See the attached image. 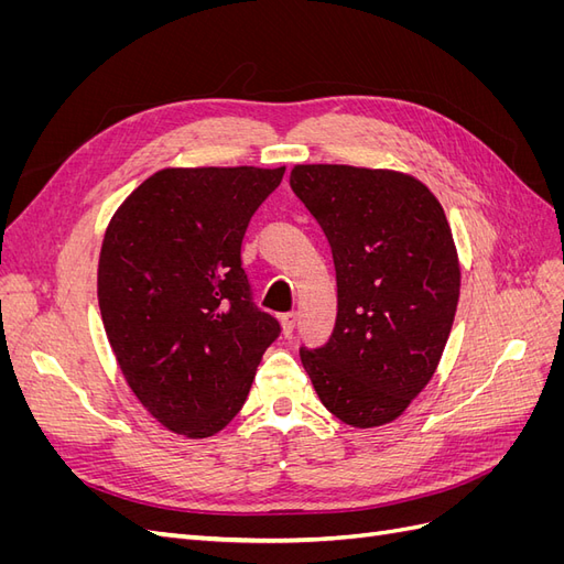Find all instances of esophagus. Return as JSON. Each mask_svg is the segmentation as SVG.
Listing matches in <instances>:
<instances>
[{"label":"esophagus","mask_w":564,"mask_h":564,"mask_svg":"<svg viewBox=\"0 0 564 564\" xmlns=\"http://www.w3.org/2000/svg\"><path fill=\"white\" fill-rule=\"evenodd\" d=\"M280 324H282V334L284 336H292V332L296 327V313H284L280 317Z\"/></svg>","instance_id":"34e87169"}]
</instances>
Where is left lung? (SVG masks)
Returning <instances> with one entry per match:
<instances>
[{
    "instance_id": "left-lung-1",
    "label": "left lung",
    "mask_w": 564,
    "mask_h": 564,
    "mask_svg": "<svg viewBox=\"0 0 564 564\" xmlns=\"http://www.w3.org/2000/svg\"><path fill=\"white\" fill-rule=\"evenodd\" d=\"M289 185L332 247L338 313L301 348L317 398L352 429L395 421L429 386L456 315L460 268L437 197L419 178L348 164H296Z\"/></svg>"
}]
</instances>
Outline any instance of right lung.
<instances>
[{"mask_svg": "<svg viewBox=\"0 0 564 564\" xmlns=\"http://www.w3.org/2000/svg\"><path fill=\"white\" fill-rule=\"evenodd\" d=\"M282 176L284 166L162 169L110 218L100 317L133 395L172 433L224 431L280 336L251 301L240 251Z\"/></svg>", "mask_w": 564, "mask_h": 564, "instance_id": "right-lung-1", "label": "right lung"}]
</instances>
